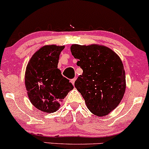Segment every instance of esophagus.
I'll list each match as a JSON object with an SVG mask.
<instances>
[{
    "label": "esophagus",
    "instance_id": "obj_1",
    "mask_svg": "<svg viewBox=\"0 0 149 149\" xmlns=\"http://www.w3.org/2000/svg\"><path fill=\"white\" fill-rule=\"evenodd\" d=\"M76 79H77V78H76V77L73 78L72 79H71V82H72V84L73 85L74 84V82H75V81H76Z\"/></svg>",
    "mask_w": 149,
    "mask_h": 149
}]
</instances>
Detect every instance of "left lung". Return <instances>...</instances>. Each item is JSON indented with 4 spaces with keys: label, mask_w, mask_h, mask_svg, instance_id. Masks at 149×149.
Instances as JSON below:
<instances>
[{
    "label": "left lung",
    "mask_w": 149,
    "mask_h": 149,
    "mask_svg": "<svg viewBox=\"0 0 149 149\" xmlns=\"http://www.w3.org/2000/svg\"><path fill=\"white\" fill-rule=\"evenodd\" d=\"M72 56L83 70L74 86L88 109L103 116L114 110L125 91V72L119 56L110 48L98 45H72Z\"/></svg>",
    "instance_id": "obj_1"
}]
</instances>
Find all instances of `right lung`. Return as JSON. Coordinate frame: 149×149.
Returning <instances> with one entry per match:
<instances>
[{
	"mask_svg": "<svg viewBox=\"0 0 149 149\" xmlns=\"http://www.w3.org/2000/svg\"><path fill=\"white\" fill-rule=\"evenodd\" d=\"M64 46H45L33 55L26 67L25 86L30 101L40 111L56 112L59 102L74 86L58 68Z\"/></svg>",
	"mask_w": 149,
	"mask_h": 149,
	"instance_id": "right-lung-1",
	"label": "right lung"
}]
</instances>
